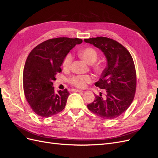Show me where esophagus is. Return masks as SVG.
<instances>
[{"label":"esophagus","mask_w":158,"mask_h":158,"mask_svg":"<svg viewBox=\"0 0 158 158\" xmlns=\"http://www.w3.org/2000/svg\"><path fill=\"white\" fill-rule=\"evenodd\" d=\"M72 92H82V90L77 89H72Z\"/></svg>","instance_id":"esophagus-1"}]
</instances>
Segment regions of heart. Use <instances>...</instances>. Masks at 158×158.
Listing matches in <instances>:
<instances>
[{"instance_id":"1","label":"heart","mask_w":158,"mask_h":158,"mask_svg":"<svg viewBox=\"0 0 158 158\" xmlns=\"http://www.w3.org/2000/svg\"><path fill=\"white\" fill-rule=\"evenodd\" d=\"M80 55L81 58L89 64L95 63L98 59V53L96 51L92 48H90V47L89 48H86L84 49L80 52ZM72 61H73V56L71 55V54H68L66 56L63 60V68L66 70L70 69ZM95 69L97 70H99V67L97 66H95ZM70 83L73 85H74V86L80 88H84L85 87V85H86L87 84H89L92 82V78L89 75H78L73 76V77L70 78Z\"/></svg>"}]
</instances>
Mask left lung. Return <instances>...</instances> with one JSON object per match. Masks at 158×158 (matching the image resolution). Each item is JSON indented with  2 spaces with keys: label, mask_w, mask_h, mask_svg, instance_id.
<instances>
[{
  "label": "left lung",
  "mask_w": 158,
  "mask_h": 158,
  "mask_svg": "<svg viewBox=\"0 0 158 158\" xmlns=\"http://www.w3.org/2000/svg\"><path fill=\"white\" fill-rule=\"evenodd\" d=\"M84 41L101 50L107 59V67L95 84L106 89V94L95 95L88 108L104 119L116 118L126 111L135 98L136 74L132 57L125 47L108 37H92Z\"/></svg>",
  "instance_id": "left-lung-1"
}]
</instances>
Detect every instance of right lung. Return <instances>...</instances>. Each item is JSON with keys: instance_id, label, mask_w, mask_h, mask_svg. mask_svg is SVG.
I'll return each mask as SVG.
<instances>
[{"instance_id": "add662e5", "label": "right lung", "mask_w": 158, "mask_h": 158, "mask_svg": "<svg viewBox=\"0 0 158 158\" xmlns=\"http://www.w3.org/2000/svg\"><path fill=\"white\" fill-rule=\"evenodd\" d=\"M82 43L78 38H54L37 45L28 55L23 73V91L31 108L39 116L49 117L65 107L69 92L65 89L56 93L52 84L56 74L62 71L66 56Z\"/></svg>"}]
</instances>
